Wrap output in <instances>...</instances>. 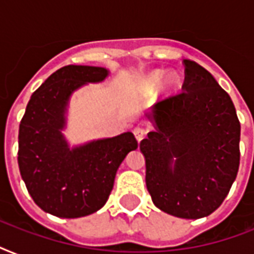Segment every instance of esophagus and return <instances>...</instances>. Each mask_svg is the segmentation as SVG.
I'll return each instance as SVG.
<instances>
[{
	"mask_svg": "<svg viewBox=\"0 0 254 254\" xmlns=\"http://www.w3.org/2000/svg\"><path fill=\"white\" fill-rule=\"evenodd\" d=\"M133 134H134L135 139L139 142V141L145 137V134H146V129L142 127H135L134 129H133Z\"/></svg>",
	"mask_w": 254,
	"mask_h": 254,
	"instance_id": "34e87169",
	"label": "esophagus"
}]
</instances>
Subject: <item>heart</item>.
<instances>
[{
  "instance_id": "obj_1",
  "label": "heart",
  "mask_w": 254,
  "mask_h": 254,
  "mask_svg": "<svg viewBox=\"0 0 254 254\" xmlns=\"http://www.w3.org/2000/svg\"><path fill=\"white\" fill-rule=\"evenodd\" d=\"M161 77H162V71H155L151 75L146 77V80H145V85H146L147 89H151V91H154L157 85H158L159 80H161ZM178 84H179V77L175 75V73H171V75H167L165 81H163V93L165 95H169L171 92H174L177 89Z\"/></svg>"
}]
</instances>
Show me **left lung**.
<instances>
[{"label": "left lung", "instance_id": "obj_1", "mask_svg": "<svg viewBox=\"0 0 254 254\" xmlns=\"http://www.w3.org/2000/svg\"><path fill=\"white\" fill-rule=\"evenodd\" d=\"M185 64L183 91L154 105L139 149L146 187L163 212L200 219L220 207L240 165V121L227 92L201 65Z\"/></svg>", "mask_w": 254, "mask_h": 254}]
</instances>
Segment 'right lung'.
I'll list each match as a JSON object with an SVG mask.
<instances>
[{
  "instance_id": "add662e5",
  "label": "right lung",
  "mask_w": 254,
  "mask_h": 254,
  "mask_svg": "<svg viewBox=\"0 0 254 254\" xmlns=\"http://www.w3.org/2000/svg\"><path fill=\"white\" fill-rule=\"evenodd\" d=\"M107 76L103 67H62L31 95L21 120V177L35 204L54 216L73 219L99 211L111 195L119 166L138 147L130 131L73 149L62 134L73 91Z\"/></svg>"
}]
</instances>
